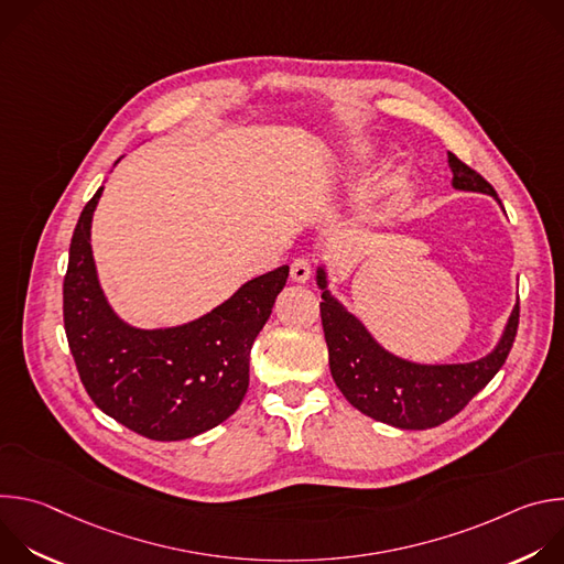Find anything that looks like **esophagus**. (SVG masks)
I'll use <instances>...</instances> for the list:
<instances>
[{"label": "esophagus", "mask_w": 564, "mask_h": 564, "mask_svg": "<svg viewBox=\"0 0 564 564\" xmlns=\"http://www.w3.org/2000/svg\"><path fill=\"white\" fill-rule=\"evenodd\" d=\"M290 276H292V281H296V283H305V281L312 276V263H310V259H305V257L294 259V261H292V268H290Z\"/></svg>", "instance_id": "obj_1"}]
</instances>
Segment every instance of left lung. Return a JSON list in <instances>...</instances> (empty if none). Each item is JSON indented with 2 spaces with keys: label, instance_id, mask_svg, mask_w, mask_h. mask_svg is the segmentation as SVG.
Returning <instances> with one entry per match:
<instances>
[{
  "label": "left lung",
  "instance_id": "1",
  "mask_svg": "<svg viewBox=\"0 0 564 564\" xmlns=\"http://www.w3.org/2000/svg\"><path fill=\"white\" fill-rule=\"evenodd\" d=\"M453 185L498 198L494 185L448 151ZM318 285L326 274L318 272ZM321 324L328 344L330 372L344 397L364 415L406 431H424L455 417L505 366L520 324V303L498 348L479 361L453 366H420L386 352L328 292L321 294Z\"/></svg>",
  "mask_w": 564,
  "mask_h": 564
}]
</instances>
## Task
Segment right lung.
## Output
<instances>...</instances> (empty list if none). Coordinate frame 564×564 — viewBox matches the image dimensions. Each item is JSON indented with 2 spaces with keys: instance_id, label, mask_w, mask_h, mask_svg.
I'll return each instance as SVG.
<instances>
[{
  "instance_id": "add662e5",
  "label": "right lung",
  "mask_w": 564,
  "mask_h": 564,
  "mask_svg": "<svg viewBox=\"0 0 564 564\" xmlns=\"http://www.w3.org/2000/svg\"><path fill=\"white\" fill-rule=\"evenodd\" d=\"M105 187L75 225L64 274V330L94 404L129 431L178 442L225 422L250 386V350L270 318L290 268L257 276L187 326L135 330L111 312L91 257V216Z\"/></svg>"
}]
</instances>
